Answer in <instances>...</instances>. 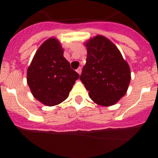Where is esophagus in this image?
<instances>
[{
	"mask_svg": "<svg viewBox=\"0 0 158 158\" xmlns=\"http://www.w3.org/2000/svg\"><path fill=\"white\" fill-rule=\"evenodd\" d=\"M81 71H82V69H81V67H79L77 69V72L78 73V74L80 75L81 73Z\"/></svg>",
	"mask_w": 158,
	"mask_h": 158,
	"instance_id": "obj_1",
	"label": "esophagus"
}]
</instances>
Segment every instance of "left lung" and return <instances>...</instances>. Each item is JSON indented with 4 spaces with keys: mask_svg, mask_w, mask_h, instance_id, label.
Listing matches in <instances>:
<instances>
[{
    "mask_svg": "<svg viewBox=\"0 0 158 158\" xmlns=\"http://www.w3.org/2000/svg\"><path fill=\"white\" fill-rule=\"evenodd\" d=\"M86 64L81 81L90 98L101 106H111L126 94L131 70L115 44L102 35L88 42Z\"/></svg>",
    "mask_w": 158,
    "mask_h": 158,
    "instance_id": "obj_1",
    "label": "left lung"
}]
</instances>
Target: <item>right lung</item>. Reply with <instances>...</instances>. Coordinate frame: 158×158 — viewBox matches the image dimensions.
Instances as JSON below:
<instances>
[{
	"label": "right lung",
	"instance_id": "add662e5",
	"mask_svg": "<svg viewBox=\"0 0 158 158\" xmlns=\"http://www.w3.org/2000/svg\"><path fill=\"white\" fill-rule=\"evenodd\" d=\"M78 77L63 57L59 42L54 38L42 44L27 69V81L32 94L47 106L64 101Z\"/></svg>",
	"mask_w": 158,
	"mask_h": 158
}]
</instances>
